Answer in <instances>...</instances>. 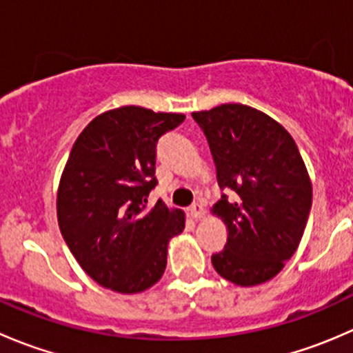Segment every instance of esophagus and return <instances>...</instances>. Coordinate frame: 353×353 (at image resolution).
I'll list each match as a JSON object with an SVG mask.
<instances>
[{
    "mask_svg": "<svg viewBox=\"0 0 353 353\" xmlns=\"http://www.w3.org/2000/svg\"><path fill=\"white\" fill-rule=\"evenodd\" d=\"M188 212H190L191 219H201L203 215H205V208H203V205H199V203H193V205L188 208Z\"/></svg>",
    "mask_w": 353,
    "mask_h": 353,
    "instance_id": "obj_1",
    "label": "esophagus"
}]
</instances>
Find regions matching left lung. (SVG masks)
<instances>
[{
	"mask_svg": "<svg viewBox=\"0 0 353 353\" xmlns=\"http://www.w3.org/2000/svg\"><path fill=\"white\" fill-rule=\"evenodd\" d=\"M205 133L222 190L212 212L227 225L225 248L212 256L222 279L241 287L279 275L297 251L312 186L294 138L261 110L243 104L193 112Z\"/></svg>",
	"mask_w": 353,
	"mask_h": 353,
	"instance_id": "left-lung-1",
	"label": "left lung"
}]
</instances>
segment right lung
I'll return each mask as SVG.
<instances>
[{"instance_id": "add662e5", "label": "right lung", "mask_w": 353, "mask_h": 353, "mask_svg": "<svg viewBox=\"0 0 353 353\" xmlns=\"http://www.w3.org/2000/svg\"><path fill=\"white\" fill-rule=\"evenodd\" d=\"M184 119L124 105L90 121L74 141L59 181L58 223L99 285L138 294L163 275L167 244L183 232L184 213L162 201L148 210L147 198L157 186V141Z\"/></svg>"}]
</instances>
